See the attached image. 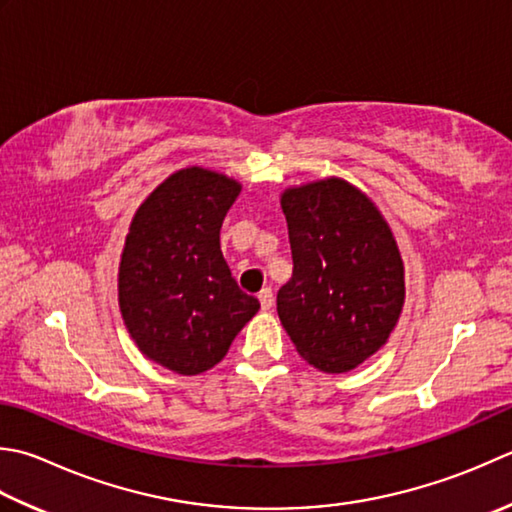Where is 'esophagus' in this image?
Listing matches in <instances>:
<instances>
[{
    "instance_id": "1",
    "label": "esophagus",
    "mask_w": 512,
    "mask_h": 512,
    "mask_svg": "<svg viewBox=\"0 0 512 512\" xmlns=\"http://www.w3.org/2000/svg\"><path fill=\"white\" fill-rule=\"evenodd\" d=\"M273 302H275V299H273V290H270V288H262V293H259V304H262V308H264V310H270V308H273Z\"/></svg>"
}]
</instances>
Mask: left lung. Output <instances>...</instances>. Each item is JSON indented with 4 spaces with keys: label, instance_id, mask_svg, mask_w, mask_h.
<instances>
[{
    "label": "left lung",
    "instance_id": "obj_1",
    "mask_svg": "<svg viewBox=\"0 0 512 512\" xmlns=\"http://www.w3.org/2000/svg\"><path fill=\"white\" fill-rule=\"evenodd\" d=\"M293 277L277 315L297 353L324 373H348L382 348L402 315L404 264L377 206L339 177L286 188Z\"/></svg>",
    "mask_w": 512,
    "mask_h": 512
}]
</instances>
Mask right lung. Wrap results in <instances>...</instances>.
<instances>
[{"instance_id":"1","label":"right lung","mask_w":512,"mask_h":512,"mask_svg":"<svg viewBox=\"0 0 512 512\" xmlns=\"http://www.w3.org/2000/svg\"><path fill=\"white\" fill-rule=\"evenodd\" d=\"M239 190L242 184L215 170L182 168L146 197L130 222L119 310L137 348L173 373L199 375L222 362L259 310L219 248V230Z\"/></svg>"}]
</instances>
